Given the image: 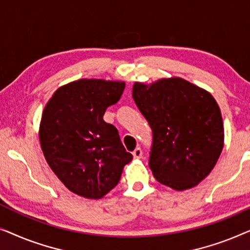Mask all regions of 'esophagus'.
Here are the masks:
<instances>
[{
    "label": "esophagus",
    "mask_w": 250,
    "mask_h": 250,
    "mask_svg": "<svg viewBox=\"0 0 250 250\" xmlns=\"http://www.w3.org/2000/svg\"><path fill=\"white\" fill-rule=\"evenodd\" d=\"M132 155H133V157H134V158H136V159H139V158H141L142 157V150H141V148H136L134 151L132 152Z\"/></svg>",
    "instance_id": "34e87169"
}]
</instances>
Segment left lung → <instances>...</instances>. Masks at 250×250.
I'll return each instance as SVG.
<instances>
[{"label":"left lung","instance_id":"obj_1","mask_svg":"<svg viewBox=\"0 0 250 250\" xmlns=\"http://www.w3.org/2000/svg\"><path fill=\"white\" fill-rule=\"evenodd\" d=\"M132 97L152 129L149 167L159 183L183 191L216 165L224 145L220 107L209 92L180 77L146 85Z\"/></svg>","mask_w":250,"mask_h":250}]
</instances>
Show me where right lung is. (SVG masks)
<instances>
[{
    "label": "right lung",
    "mask_w": 250,
    "mask_h": 250,
    "mask_svg": "<svg viewBox=\"0 0 250 250\" xmlns=\"http://www.w3.org/2000/svg\"><path fill=\"white\" fill-rule=\"evenodd\" d=\"M124 88V82L83 78L58 88L44 108L41 148L58 179L78 196L100 199L133 158L117 128L104 121Z\"/></svg>",
    "instance_id": "obj_1"
}]
</instances>
